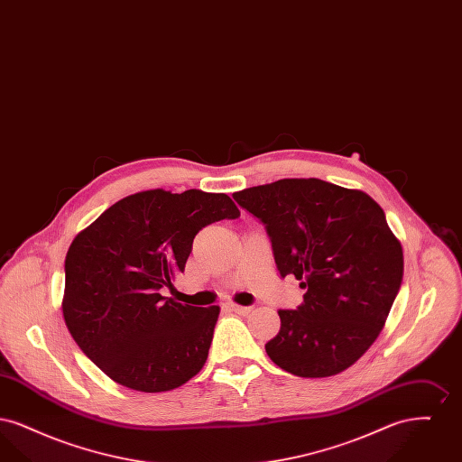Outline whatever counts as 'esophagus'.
<instances>
[{
  "label": "esophagus",
  "mask_w": 462,
  "mask_h": 462,
  "mask_svg": "<svg viewBox=\"0 0 462 462\" xmlns=\"http://www.w3.org/2000/svg\"><path fill=\"white\" fill-rule=\"evenodd\" d=\"M228 310H230V311H234V313H239V315H247L253 308L242 307V305H234V303H232V305H228Z\"/></svg>",
  "instance_id": "34e87169"
}]
</instances>
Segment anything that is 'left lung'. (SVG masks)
<instances>
[{"label":"left lung","mask_w":462,"mask_h":462,"mask_svg":"<svg viewBox=\"0 0 462 462\" xmlns=\"http://www.w3.org/2000/svg\"><path fill=\"white\" fill-rule=\"evenodd\" d=\"M262 221L281 277L305 289L279 310L281 330L264 350L300 377L343 373L384 328L403 277V253L381 206L362 190L319 178H284L236 192Z\"/></svg>","instance_id":"1"}]
</instances>
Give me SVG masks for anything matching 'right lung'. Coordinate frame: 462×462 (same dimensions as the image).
<instances>
[{
	"label": "right lung",
	"instance_id": "add662e5",
	"mask_svg": "<svg viewBox=\"0 0 462 462\" xmlns=\"http://www.w3.org/2000/svg\"><path fill=\"white\" fill-rule=\"evenodd\" d=\"M239 217L226 194L155 189L117 200L76 236L66 256L64 320L112 381L159 393L202 369L220 307L181 305L161 289L185 270L200 228Z\"/></svg>",
	"mask_w": 462,
	"mask_h": 462
}]
</instances>
